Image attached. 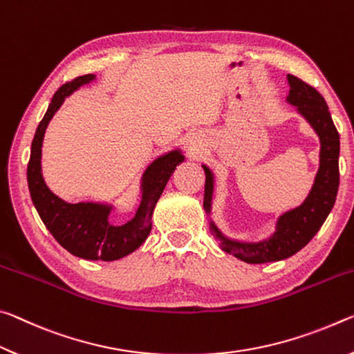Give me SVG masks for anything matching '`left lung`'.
<instances>
[{
	"label": "left lung",
	"mask_w": 354,
	"mask_h": 354,
	"mask_svg": "<svg viewBox=\"0 0 354 354\" xmlns=\"http://www.w3.org/2000/svg\"><path fill=\"white\" fill-rule=\"evenodd\" d=\"M290 94L288 102L298 108V111L308 119L314 127L317 135L320 136V169L317 172L315 183L303 204L295 210H290L279 218L277 229L268 240L259 243H240L225 239L216 229L215 224H210L212 232L221 241V248L232 256L245 260L248 263H266L277 262L297 254L308 243L328 218L333 210L339 189V150L340 141L337 129L331 119L326 102L320 92L310 84L293 75H288ZM205 171V191H204V208L210 212L212 194H213V176L210 169L204 166Z\"/></svg>",
	"instance_id": "left-lung-1"
}]
</instances>
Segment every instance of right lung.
I'll return each instance as SVG.
<instances>
[{
    "mask_svg": "<svg viewBox=\"0 0 354 354\" xmlns=\"http://www.w3.org/2000/svg\"><path fill=\"white\" fill-rule=\"evenodd\" d=\"M94 80V75H83L62 84L55 92L44 119L34 135L31 144V156L28 163V187L32 204L50 234L59 245L73 256L86 260H111L122 259L142 245L152 229V213L167 180L176 166L183 161L178 150L166 153L155 160L147 167L142 177V201L135 218L124 225H113L108 221L111 207L92 202L68 204L55 196L46 188L40 172V156L45 129L59 109L67 95L75 89Z\"/></svg>",
    "mask_w": 354,
    "mask_h": 354,
    "instance_id": "add662e5",
    "label": "right lung"
}]
</instances>
